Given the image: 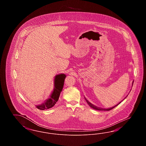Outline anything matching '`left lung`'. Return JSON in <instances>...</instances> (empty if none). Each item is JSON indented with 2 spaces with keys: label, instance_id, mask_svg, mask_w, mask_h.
Returning <instances> with one entry per match:
<instances>
[{
  "label": "left lung",
  "instance_id": "1",
  "mask_svg": "<svg viewBox=\"0 0 146 146\" xmlns=\"http://www.w3.org/2000/svg\"><path fill=\"white\" fill-rule=\"evenodd\" d=\"M127 97V96H126ZM125 97V98H126ZM124 98V99H125ZM85 100H86V102L88 103V104H89V106L90 107H91L92 108H93V109H94V110H98V111H110V110H112L113 108H114V107H115L117 106H118V104H120L121 102H119L118 104H117L116 106H114V107H111V108H108V109H103V108H99V107H96V106H94V105H93V104H91V103H90L85 98Z\"/></svg>",
  "mask_w": 146,
  "mask_h": 146
}]
</instances>
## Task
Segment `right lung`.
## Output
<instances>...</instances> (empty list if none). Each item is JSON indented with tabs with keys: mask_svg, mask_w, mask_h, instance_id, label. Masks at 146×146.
Returning <instances> with one entry per match:
<instances>
[{
	"mask_svg": "<svg viewBox=\"0 0 146 146\" xmlns=\"http://www.w3.org/2000/svg\"><path fill=\"white\" fill-rule=\"evenodd\" d=\"M66 75L61 74L57 75L55 78V88L50 97L40 105L36 106V108L40 110H45L52 108L58 101L61 92L62 90Z\"/></svg>",
	"mask_w": 146,
	"mask_h": 146,
	"instance_id": "add662e5",
	"label": "right lung"
}]
</instances>
